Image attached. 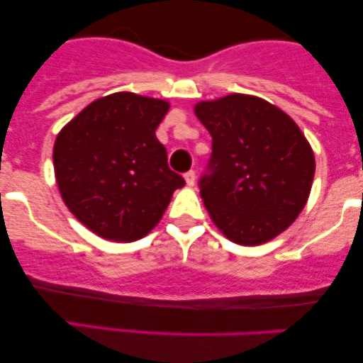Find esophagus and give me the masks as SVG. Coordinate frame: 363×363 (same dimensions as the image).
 Listing matches in <instances>:
<instances>
[{"label":"esophagus","instance_id":"1","mask_svg":"<svg viewBox=\"0 0 363 363\" xmlns=\"http://www.w3.org/2000/svg\"><path fill=\"white\" fill-rule=\"evenodd\" d=\"M184 179H186V184L189 186V187H193L194 182H196V174H194V170H189V172H186V174H184Z\"/></svg>","mask_w":363,"mask_h":363}]
</instances>
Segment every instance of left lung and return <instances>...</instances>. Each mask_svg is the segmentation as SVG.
Returning <instances> with one entry per match:
<instances>
[{"label": "left lung", "mask_w": 363, "mask_h": 363, "mask_svg": "<svg viewBox=\"0 0 363 363\" xmlns=\"http://www.w3.org/2000/svg\"><path fill=\"white\" fill-rule=\"evenodd\" d=\"M210 131V174L199 194L218 230L240 245L285 232L309 199L315 160L289 114L264 99L230 94L194 106Z\"/></svg>", "instance_id": "1"}]
</instances>
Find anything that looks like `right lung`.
Returning <instances> with one entry per match:
<instances>
[{
	"instance_id": "1",
	"label": "right lung",
	"mask_w": 363,
	"mask_h": 363,
	"mask_svg": "<svg viewBox=\"0 0 363 363\" xmlns=\"http://www.w3.org/2000/svg\"><path fill=\"white\" fill-rule=\"evenodd\" d=\"M170 104L133 91L97 99L61 129L54 174L68 210L99 237L133 242L160 222L186 184L155 129Z\"/></svg>"
}]
</instances>
